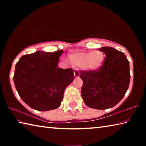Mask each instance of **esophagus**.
<instances>
[{"label": "esophagus", "mask_w": 146, "mask_h": 146, "mask_svg": "<svg viewBox=\"0 0 146 146\" xmlns=\"http://www.w3.org/2000/svg\"><path fill=\"white\" fill-rule=\"evenodd\" d=\"M74 76H75V78H79V76H80V73L78 72V70H75L74 71Z\"/></svg>", "instance_id": "obj_1"}]
</instances>
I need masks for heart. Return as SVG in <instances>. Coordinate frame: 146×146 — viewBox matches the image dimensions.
<instances>
[{
	"instance_id": "obj_1",
	"label": "heart",
	"mask_w": 146,
	"mask_h": 146,
	"mask_svg": "<svg viewBox=\"0 0 146 146\" xmlns=\"http://www.w3.org/2000/svg\"><path fill=\"white\" fill-rule=\"evenodd\" d=\"M69 59L73 66L94 71L102 66L104 57L100 51H95L91 53L77 52L73 53L69 56Z\"/></svg>"
}]
</instances>
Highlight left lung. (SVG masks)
I'll use <instances>...</instances> for the list:
<instances>
[{
    "mask_svg": "<svg viewBox=\"0 0 146 146\" xmlns=\"http://www.w3.org/2000/svg\"><path fill=\"white\" fill-rule=\"evenodd\" d=\"M106 57L100 68L81 71V90L85 104L97 110L114 107L124 97L130 81L129 62L122 52L111 47L98 49Z\"/></svg>",
    "mask_w": 146,
    "mask_h": 146,
    "instance_id": "left-lung-1",
    "label": "left lung"
}]
</instances>
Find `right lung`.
I'll return each mask as SVG.
<instances>
[{
    "instance_id": "1",
    "label": "right lung",
    "mask_w": 146,
    "mask_h": 146,
    "mask_svg": "<svg viewBox=\"0 0 146 146\" xmlns=\"http://www.w3.org/2000/svg\"><path fill=\"white\" fill-rule=\"evenodd\" d=\"M62 52L38 51L23 56L16 64L15 86L21 99L33 110L58 108L66 88L74 80L73 69L58 68Z\"/></svg>"
}]
</instances>
